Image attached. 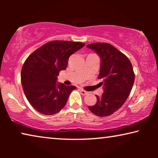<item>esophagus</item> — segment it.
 Listing matches in <instances>:
<instances>
[{"label": "esophagus", "instance_id": "obj_1", "mask_svg": "<svg viewBox=\"0 0 158 158\" xmlns=\"http://www.w3.org/2000/svg\"><path fill=\"white\" fill-rule=\"evenodd\" d=\"M80 91H81V94L83 95V96H85V95L88 94V92L86 91V90H83V89H81V90H80Z\"/></svg>", "mask_w": 158, "mask_h": 158}]
</instances>
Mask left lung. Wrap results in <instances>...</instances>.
Returning <instances> with one entry per match:
<instances>
[{
	"instance_id": "obj_1",
	"label": "left lung",
	"mask_w": 158,
	"mask_h": 158,
	"mask_svg": "<svg viewBox=\"0 0 158 158\" xmlns=\"http://www.w3.org/2000/svg\"><path fill=\"white\" fill-rule=\"evenodd\" d=\"M98 54L101 64L98 79L104 92L88 109L98 116H108L119 109L129 96L135 75L130 60L113 45L105 42L88 44Z\"/></svg>"
}]
</instances>
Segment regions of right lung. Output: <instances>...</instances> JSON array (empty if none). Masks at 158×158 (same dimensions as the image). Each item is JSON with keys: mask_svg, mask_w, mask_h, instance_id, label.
I'll list each match as a JSON object with an SVG mask.
<instances>
[{"mask_svg": "<svg viewBox=\"0 0 158 158\" xmlns=\"http://www.w3.org/2000/svg\"><path fill=\"white\" fill-rule=\"evenodd\" d=\"M85 44L70 41H51L31 54L23 63L21 78L23 90L33 108L44 115L63 109L76 87L56 83L60 70H65L70 56Z\"/></svg>", "mask_w": 158, "mask_h": 158, "instance_id": "1", "label": "right lung"}]
</instances>
